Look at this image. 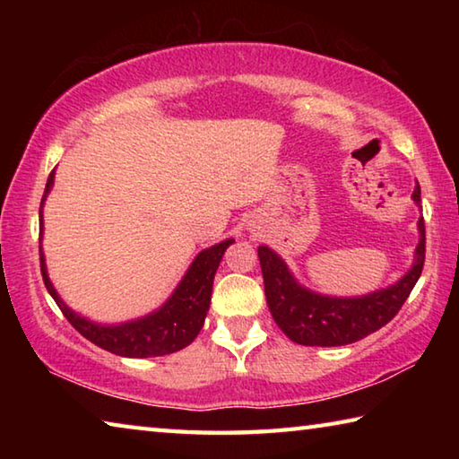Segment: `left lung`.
Returning <instances> with one entry per match:
<instances>
[{
	"instance_id": "8db88e82",
	"label": "left lung",
	"mask_w": 459,
	"mask_h": 459,
	"mask_svg": "<svg viewBox=\"0 0 459 459\" xmlns=\"http://www.w3.org/2000/svg\"><path fill=\"white\" fill-rule=\"evenodd\" d=\"M413 202L421 204V188L415 186ZM419 243L413 265L397 283L356 298H336L307 290L279 255L261 245L257 248L269 312L290 340L304 346H344L383 328L399 314L413 291L425 263V222H417Z\"/></svg>"
}]
</instances>
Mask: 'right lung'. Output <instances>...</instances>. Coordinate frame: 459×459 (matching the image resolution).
Masks as SVG:
<instances>
[{"label": "right lung", "mask_w": 459, "mask_h": 459, "mask_svg": "<svg viewBox=\"0 0 459 459\" xmlns=\"http://www.w3.org/2000/svg\"><path fill=\"white\" fill-rule=\"evenodd\" d=\"M54 186V169L46 182V190L40 204V232H44V216L42 208L44 202ZM235 243V238H227L222 243H216L202 251L194 257L188 271H186L182 281L178 283L172 295L152 314L137 317V320L121 322V324H99L89 317L76 314L74 309L68 307L60 299L58 291L48 277L46 269L44 251L40 247V267L42 279L52 299L62 309V314L73 328L79 330L84 338L91 340L103 351H108L126 359H152V356H166L182 351L192 344L194 338L204 325L208 307H211V295L214 273L219 269L222 255L229 245Z\"/></svg>", "instance_id": "obj_1"}]
</instances>
